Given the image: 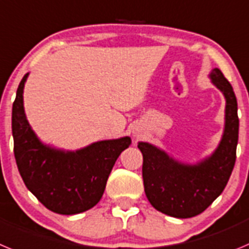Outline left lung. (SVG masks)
Here are the masks:
<instances>
[{
	"label": "left lung",
	"instance_id": "1",
	"mask_svg": "<svg viewBox=\"0 0 249 249\" xmlns=\"http://www.w3.org/2000/svg\"><path fill=\"white\" fill-rule=\"evenodd\" d=\"M212 83L226 98L222 140L210 158L196 165L182 163L147 142H139L142 154V180L147 200L158 211L176 218L202 213L227 185L236 162L239 120L237 99L222 71H211Z\"/></svg>",
	"mask_w": 249,
	"mask_h": 249
}]
</instances>
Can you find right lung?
Returning a JSON list of instances; mask_svg holds the SVG:
<instances>
[{
  "mask_svg": "<svg viewBox=\"0 0 249 249\" xmlns=\"http://www.w3.org/2000/svg\"><path fill=\"white\" fill-rule=\"evenodd\" d=\"M19 83L12 107L13 151L24 185L48 210L75 214L94 207L104 194L116 159L129 147V136L98 141L77 151H62L42 144L26 119Z\"/></svg>",
  "mask_w": 249,
  "mask_h": 249,
  "instance_id": "obj_1",
  "label": "right lung"
}]
</instances>
